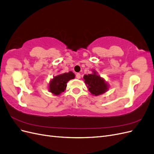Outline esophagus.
<instances>
[{
  "instance_id": "34e87169",
  "label": "esophagus",
  "mask_w": 154,
  "mask_h": 154,
  "mask_svg": "<svg viewBox=\"0 0 154 154\" xmlns=\"http://www.w3.org/2000/svg\"><path fill=\"white\" fill-rule=\"evenodd\" d=\"M81 73H77V74H76V78H77V79H79L81 78Z\"/></svg>"
}]
</instances>
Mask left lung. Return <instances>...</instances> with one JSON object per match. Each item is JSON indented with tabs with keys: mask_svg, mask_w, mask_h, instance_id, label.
<instances>
[{
	"mask_svg": "<svg viewBox=\"0 0 154 154\" xmlns=\"http://www.w3.org/2000/svg\"><path fill=\"white\" fill-rule=\"evenodd\" d=\"M85 82L88 88L89 91L95 95H99L104 94L108 90V85L104 79L97 75L96 72L94 73L85 75L84 76Z\"/></svg>",
	"mask_w": 154,
	"mask_h": 154,
	"instance_id": "obj_1",
	"label": "left lung"
}]
</instances>
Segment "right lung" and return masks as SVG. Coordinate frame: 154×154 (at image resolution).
<instances>
[{
	"instance_id": "add662e5",
	"label": "right lung",
	"mask_w": 154,
	"mask_h": 154,
	"mask_svg": "<svg viewBox=\"0 0 154 154\" xmlns=\"http://www.w3.org/2000/svg\"><path fill=\"white\" fill-rule=\"evenodd\" d=\"M75 78V75L73 72H69L55 76L50 83V91L56 95H59L63 92L67 86V82Z\"/></svg>"
}]
</instances>
